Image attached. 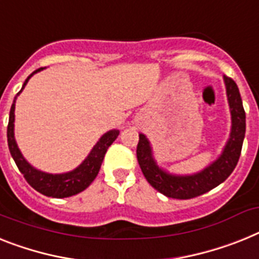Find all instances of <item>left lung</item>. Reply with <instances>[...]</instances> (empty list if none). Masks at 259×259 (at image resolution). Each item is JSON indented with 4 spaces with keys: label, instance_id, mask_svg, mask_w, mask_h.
Segmentation results:
<instances>
[{
    "label": "left lung",
    "instance_id": "obj_1",
    "mask_svg": "<svg viewBox=\"0 0 259 259\" xmlns=\"http://www.w3.org/2000/svg\"><path fill=\"white\" fill-rule=\"evenodd\" d=\"M224 81L232 114L231 138L219 160L209 165L207 169L187 177H177L163 173L162 170L157 167L156 162L152 158V151L147 138L144 135L139 136L136 156L141 171L148 183L167 198L191 199L208 193L209 190L215 189L220 183L224 182L237 165L245 138V110L235 81L228 76H224Z\"/></svg>",
    "mask_w": 259,
    "mask_h": 259
}]
</instances>
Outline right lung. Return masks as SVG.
<instances>
[{"label":"right lung","instance_id":"add662e5","mask_svg":"<svg viewBox=\"0 0 259 259\" xmlns=\"http://www.w3.org/2000/svg\"><path fill=\"white\" fill-rule=\"evenodd\" d=\"M41 69L43 68H39V69L34 70V72L31 73L30 76L27 77V79L24 81L21 92L23 90L24 86H26L30 77L34 73L39 72ZM19 93H17V96H18ZM14 102H13L12 108H10V115H9L8 144L9 151L12 153V157L14 158L19 171L23 174L24 180L27 181V183L32 189H35L36 191L43 194V195L51 196V198H68V196L76 195V194L83 191L93 181L96 180V177L98 176V171L101 169V165H102L103 157H105L106 152H107V148L114 143L115 139L118 138L119 131L112 130V131L103 135L102 138L99 139V141L96 144V147L93 148V151L90 152L88 158L77 169H74L70 173H43V171H39V170L34 169V167L31 166L30 163L24 160L23 156L19 152L18 147H17V143L14 140Z\"/></svg>","mask_w":259,"mask_h":259}]
</instances>
